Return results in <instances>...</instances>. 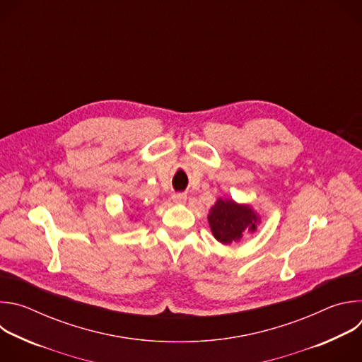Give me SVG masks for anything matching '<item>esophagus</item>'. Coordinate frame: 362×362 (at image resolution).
<instances>
[{
    "mask_svg": "<svg viewBox=\"0 0 362 362\" xmlns=\"http://www.w3.org/2000/svg\"><path fill=\"white\" fill-rule=\"evenodd\" d=\"M172 199H173L175 203H185V202L187 200V194L183 193V192H180V193H173V194H172Z\"/></svg>",
    "mask_w": 362,
    "mask_h": 362,
    "instance_id": "34e87169",
    "label": "esophagus"
}]
</instances>
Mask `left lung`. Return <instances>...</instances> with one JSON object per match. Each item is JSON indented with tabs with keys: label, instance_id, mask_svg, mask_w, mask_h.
I'll return each instance as SVG.
<instances>
[{
	"label": "left lung",
	"instance_id": "8db88e82",
	"mask_svg": "<svg viewBox=\"0 0 362 362\" xmlns=\"http://www.w3.org/2000/svg\"><path fill=\"white\" fill-rule=\"evenodd\" d=\"M208 222L215 239L223 245H230L239 242L245 230L255 232L261 218L250 204L219 197L209 211Z\"/></svg>",
	"mask_w": 362,
	"mask_h": 362
}]
</instances>
